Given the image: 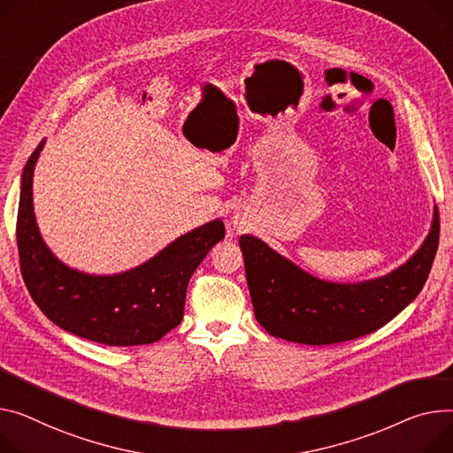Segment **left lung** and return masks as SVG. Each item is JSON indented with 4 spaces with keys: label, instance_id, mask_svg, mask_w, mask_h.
Returning <instances> with one entry per match:
<instances>
[{
    "label": "left lung",
    "instance_id": "1",
    "mask_svg": "<svg viewBox=\"0 0 453 453\" xmlns=\"http://www.w3.org/2000/svg\"><path fill=\"white\" fill-rule=\"evenodd\" d=\"M439 211L420 250L386 277L334 284L311 277L262 240L242 234L246 279L255 317L269 335L326 346L373 334L423 289L439 246Z\"/></svg>",
    "mask_w": 453,
    "mask_h": 453
}]
</instances>
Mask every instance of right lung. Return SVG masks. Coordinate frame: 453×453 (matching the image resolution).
I'll return each mask as SVG.
<instances>
[{
	"mask_svg": "<svg viewBox=\"0 0 453 453\" xmlns=\"http://www.w3.org/2000/svg\"><path fill=\"white\" fill-rule=\"evenodd\" d=\"M43 143L23 169L16 222L21 277L30 296L56 326L81 339L107 346L160 341L182 322L189 279L224 238L222 220L176 238L157 257L126 273H80L49 251L36 226L33 176Z\"/></svg>",
	"mask_w": 453,
	"mask_h": 453,
	"instance_id": "1",
	"label": "right lung"
}]
</instances>
